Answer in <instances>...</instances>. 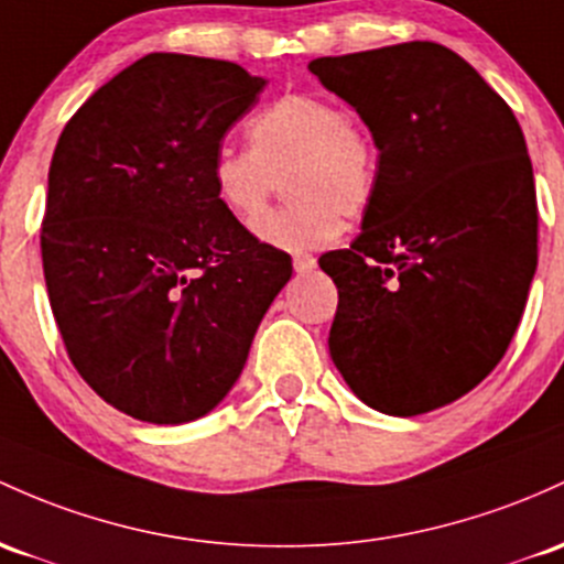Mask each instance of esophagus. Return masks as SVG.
<instances>
[{"label":"esophagus","instance_id":"1","mask_svg":"<svg viewBox=\"0 0 564 564\" xmlns=\"http://www.w3.org/2000/svg\"><path fill=\"white\" fill-rule=\"evenodd\" d=\"M315 264H318V262H315L313 253H296V257H294V270L296 272H311Z\"/></svg>","mask_w":564,"mask_h":564}]
</instances>
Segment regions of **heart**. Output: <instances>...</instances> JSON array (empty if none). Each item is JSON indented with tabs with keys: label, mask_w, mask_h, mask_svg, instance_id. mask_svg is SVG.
I'll list each match as a JSON object with an SVG mask.
<instances>
[{
	"label": "heart",
	"mask_w": 564,
	"mask_h": 564,
	"mask_svg": "<svg viewBox=\"0 0 564 564\" xmlns=\"http://www.w3.org/2000/svg\"><path fill=\"white\" fill-rule=\"evenodd\" d=\"M251 150H219L212 189L232 219L251 225L268 206L275 178L289 203L257 221L259 238L302 251L332 243L343 216L372 206L380 160L369 128L321 93H286L249 122Z\"/></svg>",
	"instance_id": "obj_1"
}]
</instances>
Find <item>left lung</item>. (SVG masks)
Segmentation results:
<instances>
[{
    "instance_id": "left-lung-1",
    "label": "left lung",
    "mask_w": 564,
    "mask_h": 564,
    "mask_svg": "<svg viewBox=\"0 0 564 564\" xmlns=\"http://www.w3.org/2000/svg\"><path fill=\"white\" fill-rule=\"evenodd\" d=\"M380 154L361 235L318 259L337 286L334 367L364 404L412 417L498 367L538 264L533 163L509 104L436 42L307 66Z\"/></svg>"
}]
</instances>
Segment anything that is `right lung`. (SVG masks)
I'll return each mask as SVG.
<instances>
[{
  "mask_svg": "<svg viewBox=\"0 0 564 564\" xmlns=\"http://www.w3.org/2000/svg\"><path fill=\"white\" fill-rule=\"evenodd\" d=\"M262 88L232 61L150 53L55 144L40 232L55 324L79 377L144 423L212 412L292 278V257L232 219L208 178Z\"/></svg>",
  "mask_w": 564,
  "mask_h": 564,
  "instance_id": "obj_1",
  "label": "right lung"
}]
</instances>
